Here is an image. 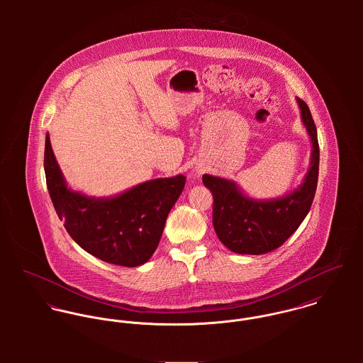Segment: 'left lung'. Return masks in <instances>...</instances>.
Returning a JSON list of instances; mask_svg holds the SVG:
<instances>
[{"instance_id":"8db88e82","label":"left lung","mask_w":363,"mask_h":363,"mask_svg":"<svg viewBox=\"0 0 363 363\" xmlns=\"http://www.w3.org/2000/svg\"><path fill=\"white\" fill-rule=\"evenodd\" d=\"M303 124L311 135V169L298 190L271 200L257 201L243 196L233 182L204 174L203 183L212 193V223L219 240L239 255H265L282 246L299 228L314 200L320 150L311 108L298 98Z\"/></svg>"}]
</instances>
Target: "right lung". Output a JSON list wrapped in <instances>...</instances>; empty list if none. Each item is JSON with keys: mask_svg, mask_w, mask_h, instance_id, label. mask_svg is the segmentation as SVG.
I'll return each instance as SVG.
<instances>
[{"mask_svg": "<svg viewBox=\"0 0 363 363\" xmlns=\"http://www.w3.org/2000/svg\"><path fill=\"white\" fill-rule=\"evenodd\" d=\"M45 173L52 206L68 235L89 255L110 264L137 267L159 245L166 218L186 176L156 179L113 199H91L69 190L46 135Z\"/></svg>", "mask_w": 363, "mask_h": 363, "instance_id": "1", "label": "right lung"}]
</instances>
